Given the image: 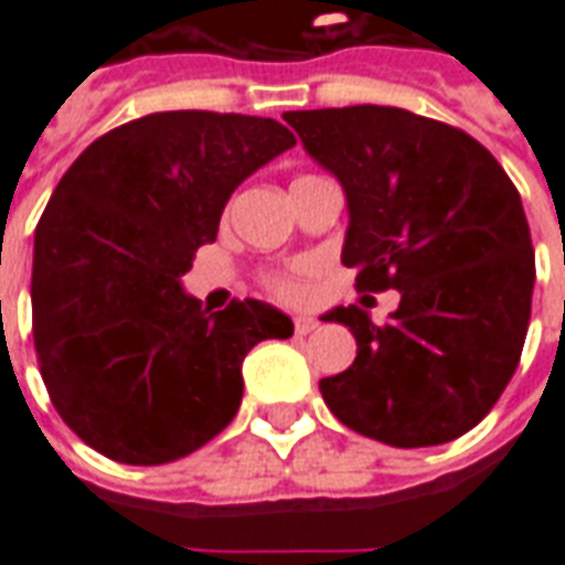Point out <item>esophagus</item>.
I'll list each match as a JSON object with an SVG mask.
<instances>
[{"label":"esophagus","instance_id":"obj_1","mask_svg":"<svg viewBox=\"0 0 565 565\" xmlns=\"http://www.w3.org/2000/svg\"><path fill=\"white\" fill-rule=\"evenodd\" d=\"M294 330H296V335H308V332L318 330V320L308 318V315H296V318H294Z\"/></svg>","mask_w":565,"mask_h":565}]
</instances>
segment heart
<instances>
[{"mask_svg": "<svg viewBox=\"0 0 565 565\" xmlns=\"http://www.w3.org/2000/svg\"><path fill=\"white\" fill-rule=\"evenodd\" d=\"M266 287H269L271 294L281 296V299H299L302 296V284L290 278V275H269L266 278Z\"/></svg>", "mask_w": 565, "mask_h": 565, "instance_id": "b5f03b06", "label": "heart"}]
</instances>
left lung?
<instances>
[{
  "label": "left lung",
  "instance_id": "left-lung-1",
  "mask_svg": "<svg viewBox=\"0 0 565 565\" xmlns=\"http://www.w3.org/2000/svg\"><path fill=\"white\" fill-rule=\"evenodd\" d=\"M284 120L342 184L356 290H399L387 323L360 306L323 315L356 339L354 363L320 381L323 403L393 448L469 433L505 391L530 327L535 254L518 186L481 141L405 108Z\"/></svg>",
  "mask_w": 565,
  "mask_h": 565
}]
</instances>
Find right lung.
I'll list each match as a JSON object with an SVG mask.
<instances>
[{
    "mask_svg": "<svg viewBox=\"0 0 565 565\" xmlns=\"http://www.w3.org/2000/svg\"><path fill=\"white\" fill-rule=\"evenodd\" d=\"M271 117L160 111L68 166L35 226L32 335L51 403L108 460L186 457L242 405V360L294 320L259 299L209 315L184 294L199 245L259 166L294 148Z\"/></svg>",
    "mask_w": 565,
    "mask_h": 565,
    "instance_id": "obj_1",
    "label": "right lung"
}]
</instances>
